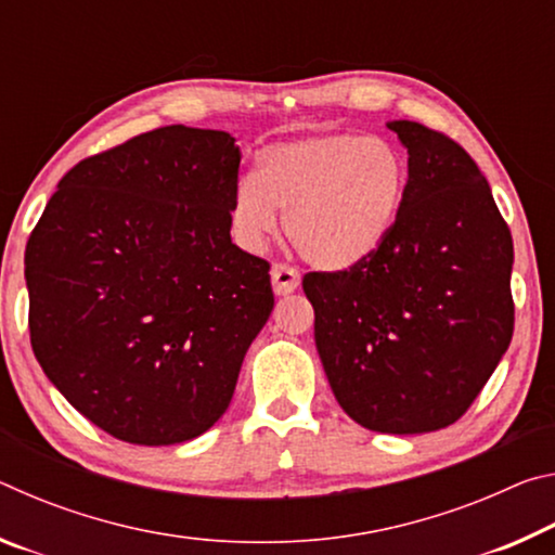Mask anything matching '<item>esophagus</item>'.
I'll use <instances>...</instances> for the list:
<instances>
[{
    "instance_id": "esophagus-1",
    "label": "esophagus",
    "mask_w": 555,
    "mask_h": 555,
    "mask_svg": "<svg viewBox=\"0 0 555 555\" xmlns=\"http://www.w3.org/2000/svg\"><path fill=\"white\" fill-rule=\"evenodd\" d=\"M300 284V274L288 264H274L271 269V286H274L276 296H286L291 291H296Z\"/></svg>"
}]
</instances>
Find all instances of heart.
<instances>
[{
	"label": "heart",
	"mask_w": 555,
	"mask_h": 555,
	"mask_svg": "<svg viewBox=\"0 0 555 555\" xmlns=\"http://www.w3.org/2000/svg\"><path fill=\"white\" fill-rule=\"evenodd\" d=\"M409 193V164L397 146L364 134H325L271 144L230 203L242 247L261 249L284 212L288 242L321 269L370 259L397 224Z\"/></svg>",
	"instance_id": "obj_1"
}]
</instances>
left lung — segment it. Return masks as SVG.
Masks as SVG:
<instances>
[{
    "label": "left lung",
    "instance_id": "1",
    "mask_svg": "<svg viewBox=\"0 0 555 555\" xmlns=\"http://www.w3.org/2000/svg\"><path fill=\"white\" fill-rule=\"evenodd\" d=\"M409 193L387 242L343 271H308L315 347L337 403L377 434H428L463 416L514 333V244L463 146L389 121Z\"/></svg>",
    "mask_w": 555,
    "mask_h": 555
}]
</instances>
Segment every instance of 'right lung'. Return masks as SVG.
I'll return each instance as SVG.
<instances>
[{
	"mask_svg": "<svg viewBox=\"0 0 555 555\" xmlns=\"http://www.w3.org/2000/svg\"><path fill=\"white\" fill-rule=\"evenodd\" d=\"M240 149L162 127L82 158L26 244L36 360L82 416L134 446H173L228 411L274 311L269 261L230 237Z\"/></svg>",
	"mask_w": 555,
	"mask_h": 555,
	"instance_id": "obj_1",
	"label": "right lung"
}]
</instances>
